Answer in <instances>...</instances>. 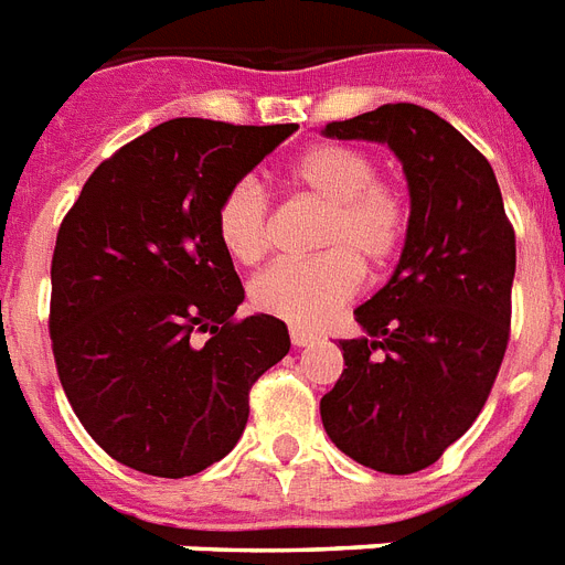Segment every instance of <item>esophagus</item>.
<instances>
[{
  "label": "esophagus",
  "mask_w": 565,
  "mask_h": 565,
  "mask_svg": "<svg viewBox=\"0 0 565 565\" xmlns=\"http://www.w3.org/2000/svg\"><path fill=\"white\" fill-rule=\"evenodd\" d=\"M288 335H291V344L295 347H309V344H315V332H309V329H300V327H291V332H288Z\"/></svg>",
  "instance_id": "obj_1"
}]
</instances>
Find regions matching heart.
I'll return each mask as SVG.
<instances>
[{"instance_id":"1","label":"heart","mask_w":565,"mask_h":565,"mask_svg":"<svg viewBox=\"0 0 565 565\" xmlns=\"http://www.w3.org/2000/svg\"><path fill=\"white\" fill-rule=\"evenodd\" d=\"M288 183L327 204L315 230L323 254L270 265L250 282V303L291 327L315 329L355 295L361 268L382 270L396 259L408 230L399 189L376 180V162L347 146L306 148L286 171ZM221 247L242 265L270 250V201L254 178L236 180L215 210Z\"/></svg>"}]
</instances>
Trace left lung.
Here are the masks:
<instances>
[{
	"instance_id": "left-lung-1",
	"label": "left lung",
	"mask_w": 565,
	"mask_h": 565,
	"mask_svg": "<svg viewBox=\"0 0 565 565\" xmlns=\"http://www.w3.org/2000/svg\"><path fill=\"white\" fill-rule=\"evenodd\" d=\"M329 139L382 142L403 162L411 215L394 274L355 309L344 373L320 399L329 440L364 467L426 469L484 408L511 332L516 236L490 162L417 104L329 121Z\"/></svg>"
}]
</instances>
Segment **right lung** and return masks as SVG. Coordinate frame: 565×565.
Returning <instances> with one entry per match:
<instances>
[{"instance_id": "obj_1", "label": "right lung", "mask_w": 565, "mask_h": 565, "mask_svg": "<svg viewBox=\"0 0 565 565\" xmlns=\"http://www.w3.org/2000/svg\"><path fill=\"white\" fill-rule=\"evenodd\" d=\"M295 130L162 121L104 160L63 218L54 364L81 426L125 467L183 478L221 461L247 426L250 385L288 353L282 320H233L245 288L215 210Z\"/></svg>"}]
</instances>
